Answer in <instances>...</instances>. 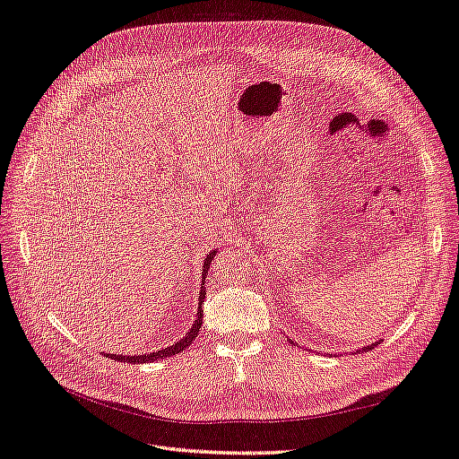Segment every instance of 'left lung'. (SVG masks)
<instances>
[{
  "label": "left lung",
  "instance_id": "left-lung-1",
  "mask_svg": "<svg viewBox=\"0 0 459 459\" xmlns=\"http://www.w3.org/2000/svg\"><path fill=\"white\" fill-rule=\"evenodd\" d=\"M378 342H380V340H378ZM378 342H373V343H370V345H367V348H361V350H359V351H370V350L375 348V345H378Z\"/></svg>",
  "mask_w": 459,
  "mask_h": 459
}]
</instances>
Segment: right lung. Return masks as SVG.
I'll list each match as a JSON object with an SVG mask.
<instances>
[{"label": "right lung", "mask_w": 459, "mask_h": 459, "mask_svg": "<svg viewBox=\"0 0 459 459\" xmlns=\"http://www.w3.org/2000/svg\"><path fill=\"white\" fill-rule=\"evenodd\" d=\"M216 256V251H210L204 258V266H203V283H201V290H199V307H196V320L195 325L191 326V330L185 333V336L176 342L173 345H169V348H164L160 351H152V353H144V355H119V353H106V357L109 359H116V361L119 363H154L158 361V359H166V357H171L176 353H181L187 345H191L196 338V333H199V328L203 326V303H204V297H206V290H204V278L208 274V268L210 264H212V258Z\"/></svg>", "instance_id": "1"}]
</instances>
